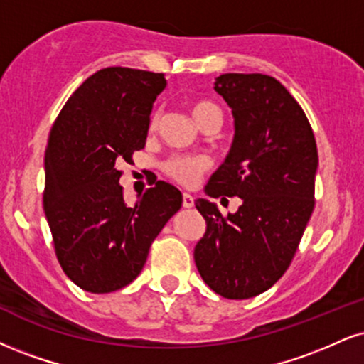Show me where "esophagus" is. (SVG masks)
I'll use <instances>...</instances> for the list:
<instances>
[{
	"label": "esophagus",
	"mask_w": 364,
	"mask_h": 364,
	"mask_svg": "<svg viewBox=\"0 0 364 364\" xmlns=\"http://www.w3.org/2000/svg\"><path fill=\"white\" fill-rule=\"evenodd\" d=\"M183 207L185 208L193 207V196H191L190 193H183Z\"/></svg>",
	"instance_id": "34e87169"
}]
</instances>
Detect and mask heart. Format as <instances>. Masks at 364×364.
Segmentation results:
<instances>
[{
  "instance_id": "obj_1",
  "label": "heart",
  "mask_w": 364,
  "mask_h": 364,
  "mask_svg": "<svg viewBox=\"0 0 364 364\" xmlns=\"http://www.w3.org/2000/svg\"><path fill=\"white\" fill-rule=\"evenodd\" d=\"M188 108H190L191 117L198 125L203 124L205 120H210V118L222 120V113L217 105L207 102V100H191ZM157 120H159V115L156 113L154 118H152V125H156ZM208 168L210 161L203 156H176L171 157L168 163L164 164L166 173L183 186H193Z\"/></svg>"
}]
</instances>
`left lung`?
I'll return each instance as SVG.
<instances>
[{"mask_svg":"<svg viewBox=\"0 0 364 364\" xmlns=\"http://www.w3.org/2000/svg\"><path fill=\"white\" fill-rule=\"evenodd\" d=\"M213 90L232 110L234 139L205 191L239 196L242 205L222 217L213 201L195 200L207 229L193 257L213 291L244 300L273 287L290 266L314 212L318 154L307 117L278 80L227 73Z\"/></svg>","mask_w":364,"mask_h":364,"instance_id":"left-lung-1","label":"left lung"}]
</instances>
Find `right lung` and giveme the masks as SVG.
<instances>
[{
    "label": "right lung",
    "instance_id": "obj_1",
    "mask_svg": "<svg viewBox=\"0 0 364 364\" xmlns=\"http://www.w3.org/2000/svg\"><path fill=\"white\" fill-rule=\"evenodd\" d=\"M164 74L130 68L95 73L71 95L46 149L43 212L57 259L73 283L110 293L134 282L152 240L181 208V191L157 181L127 207L118 163L146 146Z\"/></svg>",
    "mask_w": 364,
    "mask_h": 364
}]
</instances>
